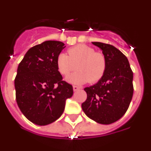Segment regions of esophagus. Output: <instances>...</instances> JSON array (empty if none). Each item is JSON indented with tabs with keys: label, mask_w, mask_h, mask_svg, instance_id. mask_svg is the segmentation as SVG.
Instances as JSON below:
<instances>
[{
	"label": "esophagus",
	"mask_w": 151,
	"mask_h": 151,
	"mask_svg": "<svg viewBox=\"0 0 151 151\" xmlns=\"http://www.w3.org/2000/svg\"><path fill=\"white\" fill-rule=\"evenodd\" d=\"M73 91H76L81 89V87H78V86H76V85H73Z\"/></svg>",
	"instance_id": "1"
}]
</instances>
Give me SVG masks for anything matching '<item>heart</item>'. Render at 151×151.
Masks as SVG:
<instances>
[{
    "label": "heart",
    "mask_w": 151,
    "mask_h": 151,
    "mask_svg": "<svg viewBox=\"0 0 151 151\" xmlns=\"http://www.w3.org/2000/svg\"><path fill=\"white\" fill-rule=\"evenodd\" d=\"M69 55L60 53L57 56V65L60 73L67 76L78 68V71L70 75L66 80L70 83L82 85L89 81H99L106 70V59L101 53L85 45H78L68 50Z\"/></svg>",
    "instance_id": "1"
}]
</instances>
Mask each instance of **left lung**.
I'll list each match as a JSON object with an SVG mask.
<instances>
[{
  "label": "left lung",
  "mask_w": 151,
  "mask_h": 151,
  "mask_svg": "<svg viewBox=\"0 0 151 151\" xmlns=\"http://www.w3.org/2000/svg\"><path fill=\"white\" fill-rule=\"evenodd\" d=\"M92 44L102 50L106 70L97 83L84 89L87 99L82 108L91 119L109 125L122 118L127 111L134 91L133 73L127 57L116 47L101 42Z\"/></svg>",
  "instance_id": "1"
}]
</instances>
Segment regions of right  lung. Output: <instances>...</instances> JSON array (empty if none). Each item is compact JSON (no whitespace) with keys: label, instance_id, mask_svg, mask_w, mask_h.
<instances>
[{"label":"right lung","instance_id":"add662e5","mask_svg":"<svg viewBox=\"0 0 151 151\" xmlns=\"http://www.w3.org/2000/svg\"><path fill=\"white\" fill-rule=\"evenodd\" d=\"M65 47L61 41H44L31 47L19 64L16 99L22 114L35 125L59 119L73 94V86L63 81L57 69V56Z\"/></svg>","mask_w":151,"mask_h":151}]
</instances>
